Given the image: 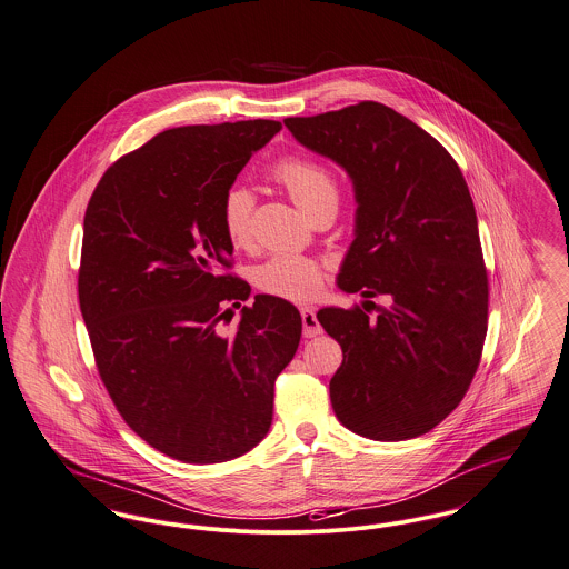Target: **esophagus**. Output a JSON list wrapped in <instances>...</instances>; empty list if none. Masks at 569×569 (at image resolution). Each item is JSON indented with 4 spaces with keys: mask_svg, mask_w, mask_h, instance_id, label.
Returning <instances> with one entry per match:
<instances>
[{
    "mask_svg": "<svg viewBox=\"0 0 569 569\" xmlns=\"http://www.w3.org/2000/svg\"><path fill=\"white\" fill-rule=\"evenodd\" d=\"M300 312H302L303 337H306V339H312V337L323 335V328H321V323H319V319H317V315H315L312 308L303 306Z\"/></svg>",
    "mask_w": 569,
    "mask_h": 569,
    "instance_id": "obj_1",
    "label": "esophagus"
}]
</instances>
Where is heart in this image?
<instances>
[{
  "label": "heart",
  "instance_id": "b5f03b06",
  "mask_svg": "<svg viewBox=\"0 0 569 569\" xmlns=\"http://www.w3.org/2000/svg\"><path fill=\"white\" fill-rule=\"evenodd\" d=\"M273 177L289 190L291 198L308 216L326 202H339L337 179L326 166L312 159L284 157L273 166ZM254 204V191L243 183H232L222 196V228L228 239L239 248L252 241ZM323 278L326 273L319 263L289 252L273 254L254 271V280L261 291L291 302L315 300L321 293Z\"/></svg>",
  "mask_w": 569,
  "mask_h": 569
}]
</instances>
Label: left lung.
I'll return each mask as SVG.
<instances>
[{
    "instance_id": "1",
    "label": "left lung",
    "mask_w": 569,
    "mask_h": 569,
    "mask_svg": "<svg viewBox=\"0 0 569 569\" xmlns=\"http://www.w3.org/2000/svg\"><path fill=\"white\" fill-rule=\"evenodd\" d=\"M284 124L353 183L356 237L339 289L373 306L369 297L391 298L376 320L370 305L317 312L342 349L335 415L371 440L422 436L463 399L488 332V271L463 174L436 138L376 101Z\"/></svg>"
}]
</instances>
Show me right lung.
<instances>
[{"instance_id": "right-lung-1", "label": "right lung", "mask_w": 569, "mask_h": 569, "mask_svg": "<svg viewBox=\"0 0 569 569\" xmlns=\"http://www.w3.org/2000/svg\"><path fill=\"white\" fill-rule=\"evenodd\" d=\"M282 129L278 120L157 133L101 177L83 216L79 308L116 410L152 449L218 463L269 431L273 383L293 360L302 317L232 273L224 191Z\"/></svg>"}]
</instances>
